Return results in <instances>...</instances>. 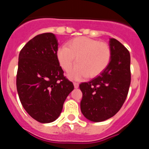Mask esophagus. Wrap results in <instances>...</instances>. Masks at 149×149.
I'll list each match as a JSON object with an SVG mask.
<instances>
[{
	"instance_id": "34e87169",
	"label": "esophagus",
	"mask_w": 149,
	"mask_h": 149,
	"mask_svg": "<svg viewBox=\"0 0 149 149\" xmlns=\"http://www.w3.org/2000/svg\"><path fill=\"white\" fill-rule=\"evenodd\" d=\"M73 84H74V88H78V86H79V84H78V83L74 82Z\"/></svg>"
}]
</instances>
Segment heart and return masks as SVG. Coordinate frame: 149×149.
I'll return each instance as SVG.
<instances>
[{
	"label": "heart",
	"mask_w": 149,
	"mask_h": 149,
	"mask_svg": "<svg viewBox=\"0 0 149 149\" xmlns=\"http://www.w3.org/2000/svg\"><path fill=\"white\" fill-rule=\"evenodd\" d=\"M111 55L107 43L84 36L72 39L67 47L60 46L56 51V59L65 72L70 70L76 58L77 65L68 74L73 80L99 75L108 66Z\"/></svg>",
	"instance_id": "1"
}]
</instances>
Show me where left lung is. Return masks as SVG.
<instances>
[{
	"label": "left lung",
	"mask_w": 149,
	"mask_h": 149,
	"mask_svg": "<svg viewBox=\"0 0 149 149\" xmlns=\"http://www.w3.org/2000/svg\"><path fill=\"white\" fill-rule=\"evenodd\" d=\"M111 60L100 75L80 84L83 93L81 110L92 122L107 120L119 112L131 84V56L128 50L116 39H110Z\"/></svg>",
	"instance_id": "1"
}]
</instances>
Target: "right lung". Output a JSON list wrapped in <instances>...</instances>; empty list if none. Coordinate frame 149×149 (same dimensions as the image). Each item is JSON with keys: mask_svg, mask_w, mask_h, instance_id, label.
<instances>
[{"mask_svg": "<svg viewBox=\"0 0 149 149\" xmlns=\"http://www.w3.org/2000/svg\"><path fill=\"white\" fill-rule=\"evenodd\" d=\"M58 43L51 33L39 34L21 50L16 87L21 103L33 119L41 123L56 120L74 89L56 59Z\"/></svg>", "mask_w": 149, "mask_h": 149, "instance_id": "1", "label": "right lung"}]
</instances>
